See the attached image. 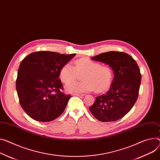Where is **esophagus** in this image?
<instances>
[{
	"label": "esophagus",
	"mask_w": 160,
	"mask_h": 160,
	"mask_svg": "<svg viewBox=\"0 0 160 160\" xmlns=\"http://www.w3.org/2000/svg\"><path fill=\"white\" fill-rule=\"evenodd\" d=\"M73 95H76V96H79V97H83L84 96V94H82V93H73L72 94Z\"/></svg>",
	"instance_id": "obj_1"
}]
</instances>
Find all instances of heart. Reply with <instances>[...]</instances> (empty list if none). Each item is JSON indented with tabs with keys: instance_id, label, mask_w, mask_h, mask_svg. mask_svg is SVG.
<instances>
[{
	"instance_id": "b5f03b06",
	"label": "heart",
	"mask_w": 160,
	"mask_h": 160,
	"mask_svg": "<svg viewBox=\"0 0 160 160\" xmlns=\"http://www.w3.org/2000/svg\"><path fill=\"white\" fill-rule=\"evenodd\" d=\"M78 73H83L82 79L83 81L72 82L77 77ZM113 76V70L111 67L102 65L99 62L87 58L75 61L73 67L67 63L59 71L61 81L68 83L65 89L70 93H85L93 90L97 93L105 92L111 86Z\"/></svg>"
}]
</instances>
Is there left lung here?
I'll list each match as a JSON object with an SVG mask.
<instances>
[{
	"label": "left lung",
	"mask_w": 160,
	"mask_h": 160,
	"mask_svg": "<svg viewBox=\"0 0 160 160\" xmlns=\"http://www.w3.org/2000/svg\"><path fill=\"white\" fill-rule=\"evenodd\" d=\"M92 59L111 67L115 76L109 90L97 97L89 109L99 121L118 120L130 111L138 99L141 82L139 67L131 56L122 52H104Z\"/></svg>",
	"instance_id": "obj_1"
}]
</instances>
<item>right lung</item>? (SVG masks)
<instances>
[{
	"label": "right lung",
	"mask_w": 160,
	"mask_h": 160,
	"mask_svg": "<svg viewBox=\"0 0 160 160\" xmlns=\"http://www.w3.org/2000/svg\"><path fill=\"white\" fill-rule=\"evenodd\" d=\"M75 55L39 51L22 61L16 88L20 104L31 118L47 122L63 113L71 95L61 92L59 71Z\"/></svg>",
	"instance_id": "add662e5"
}]
</instances>
